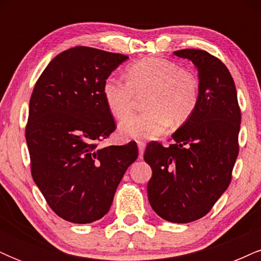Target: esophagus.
I'll use <instances>...</instances> for the list:
<instances>
[{
  "mask_svg": "<svg viewBox=\"0 0 261 261\" xmlns=\"http://www.w3.org/2000/svg\"><path fill=\"white\" fill-rule=\"evenodd\" d=\"M137 147H139V158L140 160H142L143 157V152H145V142H142V141H137Z\"/></svg>",
  "mask_w": 261,
  "mask_h": 261,
  "instance_id": "34e87169",
  "label": "esophagus"
}]
</instances>
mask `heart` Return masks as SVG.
Instances as JSON below:
<instances>
[{"instance_id": "obj_1", "label": "heart", "mask_w": 261, "mask_h": 261, "mask_svg": "<svg viewBox=\"0 0 261 261\" xmlns=\"http://www.w3.org/2000/svg\"><path fill=\"white\" fill-rule=\"evenodd\" d=\"M127 81L109 76L104 81L103 97L109 112L123 119L132 111L136 96L147 94L148 112L128 117L119 125L125 140H152L190 119L199 104V81L190 71L161 58H145L126 68Z\"/></svg>"}]
</instances>
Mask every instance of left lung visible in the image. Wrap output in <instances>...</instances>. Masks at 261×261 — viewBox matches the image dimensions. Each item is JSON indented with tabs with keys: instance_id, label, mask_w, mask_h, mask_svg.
I'll use <instances>...</instances> for the list:
<instances>
[{
	"instance_id": "obj_1",
	"label": "left lung",
	"mask_w": 261,
	"mask_h": 261,
	"mask_svg": "<svg viewBox=\"0 0 261 261\" xmlns=\"http://www.w3.org/2000/svg\"><path fill=\"white\" fill-rule=\"evenodd\" d=\"M174 55L199 71V104L173 134V145L148 143L143 158L152 168L151 207L166 221L188 223L205 216L228 188L239 151L241 109L234 81L221 60L197 49Z\"/></svg>"
}]
</instances>
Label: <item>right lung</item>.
<instances>
[{
  "instance_id": "add662e5",
  "label": "right lung",
  "mask_w": 261,
  "mask_h": 261,
  "mask_svg": "<svg viewBox=\"0 0 261 261\" xmlns=\"http://www.w3.org/2000/svg\"><path fill=\"white\" fill-rule=\"evenodd\" d=\"M127 59L71 47L50 61L33 89L25 128L32 175L53 211L68 222L100 220L139 155L136 142L98 147L115 130L104 81Z\"/></svg>"
}]
</instances>
